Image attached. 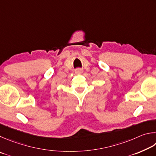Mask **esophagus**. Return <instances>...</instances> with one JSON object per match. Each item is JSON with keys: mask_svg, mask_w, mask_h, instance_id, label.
I'll use <instances>...</instances> for the list:
<instances>
[{"mask_svg": "<svg viewBox=\"0 0 156 156\" xmlns=\"http://www.w3.org/2000/svg\"><path fill=\"white\" fill-rule=\"evenodd\" d=\"M83 70L81 69V68H77V69L75 70V73L76 75H81V74L83 73Z\"/></svg>", "mask_w": 156, "mask_h": 156, "instance_id": "obj_1", "label": "esophagus"}]
</instances>
